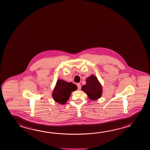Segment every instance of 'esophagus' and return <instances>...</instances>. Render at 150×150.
I'll return each instance as SVG.
<instances>
[{"mask_svg":"<svg viewBox=\"0 0 150 150\" xmlns=\"http://www.w3.org/2000/svg\"><path fill=\"white\" fill-rule=\"evenodd\" d=\"M76 85H77V87H78V89H80V88H81V85H80V83H78L76 84Z\"/></svg>","mask_w":150,"mask_h":150,"instance_id":"34e87169","label":"esophagus"}]
</instances>
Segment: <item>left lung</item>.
<instances>
[{"label": "left lung", "instance_id": "left-lung-1", "mask_svg": "<svg viewBox=\"0 0 150 150\" xmlns=\"http://www.w3.org/2000/svg\"><path fill=\"white\" fill-rule=\"evenodd\" d=\"M86 83L83 85L81 90L86 93L89 99L92 100L98 99L102 96V86L98 78L94 75L87 78Z\"/></svg>", "mask_w": 150, "mask_h": 150}]
</instances>
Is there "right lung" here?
Wrapping results in <instances>:
<instances>
[{
  "mask_svg": "<svg viewBox=\"0 0 150 150\" xmlns=\"http://www.w3.org/2000/svg\"><path fill=\"white\" fill-rule=\"evenodd\" d=\"M77 89L76 85L72 82L67 83L63 80H58L52 93V97L56 102L64 105L70 96L71 93Z\"/></svg>",
  "mask_w": 150,
  "mask_h": 150,
  "instance_id": "right-lung-1",
  "label": "right lung"
}]
</instances>
